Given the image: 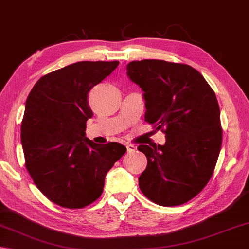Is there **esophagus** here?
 I'll list each match as a JSON object with an SVG mask.
<instances>
[{"label":"esophagus","mask_w":249,"mask_h":249,"mask_svg":"<svg viewBox=\"0 0 249 249\" xmlns=\"http://www.w3.org/2000/svg\"><path fill=\"white\" fill-rule=\"evenodd\" d=\"M126 151H128V153H134L135 151H137V146L132 144L126 145Z\"/></svg>","instance_id":"obj_1"}]
</instances>
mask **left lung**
I'll return each mask as SVG.
<instances>
[{
  "mask_svg": "<svg viewBox=\"0 0 249 249\" xmlns=\"http://www.w3.org/2000/svg\"><path fill=\"white\" fill-rule=\"evenodd\" d=\"M142 88L145 121L166 134L165 145H140L147 158L142 193L171 207L194 198L213 175L222 144L220 108L212 87L186 64L143 59L126 66Z\"/></svg>",
  "mask_w": 249,
  "mask_h": 249,
  "instance_id": "obj_1",
  "label": "left lung"
}]
</instances>
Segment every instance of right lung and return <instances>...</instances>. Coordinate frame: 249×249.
Returning <instances> with one entry per match:
<instances>
[{"label":"right lung","mask_w":249,"mask_h":249,"mask_svg":"<svg viewBox=\"0 0 249 249\" xmlns=\"http://www.w3.org/2000/svg\"><path fill=\"white\" fill-rule=\"evenodd\" d=\"M119 65L78 62L41 77L28 95L21 121L25 165L46 198L69 209L91 205L103 193L105 176L125 153L115 142L86 138L93 116L89 92Z\"/></svg>","instance_id":"right-lung-1"}]
</instances>
